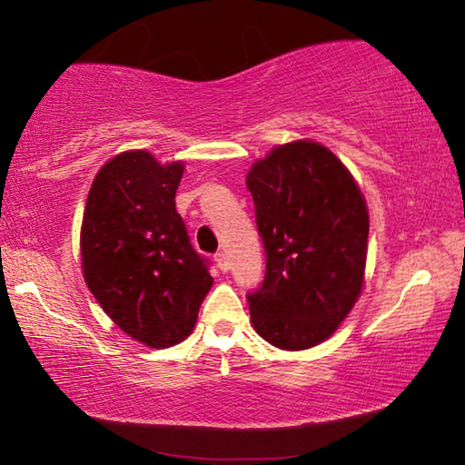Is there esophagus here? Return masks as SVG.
Instances as JSON below:
<instances>
[{
    "instance_id": "1",
    "label": "esophagus",
    "mask_w": 465,
    "mask_h": 465,
    "mask_svg": "<svg viewBox=\"0 0 465 465\" xmlns=\"http://www.w3.org/2000/svg\"><path fill=\"white\" fill-rule=\"evenodd\" d=\"M216 262H218V268H220L222 272H226L228 268H231V262H228V255L224 252L216 253Z\"/></svg>"
}]
</instances>
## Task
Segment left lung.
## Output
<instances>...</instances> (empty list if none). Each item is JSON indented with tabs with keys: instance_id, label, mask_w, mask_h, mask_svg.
Returning a JSON list of instances; mask_svg holds the SVG:
<instances>
[{
	"instance_id": "1",
	"label": "left lung",
	"mask_w": 465,
	"mask_h": 465,
	"mask_svg": "<svg viewBox=\"0 0 465 465\" xmlns=\"http://www.w3.org/2000/svg\"><path fill=\"white\" fill-rule=\"evenodd\" d=\"M266 252L260 289L247 293L253 329L268 344L306 350L352 311L362 289L369 213L352 173L312 140H295L247 173Z\"/></svg>"
}]
</instances>
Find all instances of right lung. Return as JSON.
I'll list each match as a JSON object with an SVG mask.
<instances>
[{"instance_id": "obj_1", "label": "right lung", "mask_w": 465, "mask_h": 465, "mask_svg": "<svg viewBox=\"0 0 465 465\" xmlns=\"http://www.w3.org/2000/svg\"><path fill=\"white\" fill-rule=\"evenodd\" d=\"M184 165L127 151L100 167L82 224V268L94 298L130 338L167 348L188 338L212 287L210 262L176 212Z\"/></svg>"}]
</instances>
